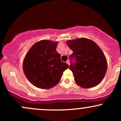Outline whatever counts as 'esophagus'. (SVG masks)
I'll use <instances>...</instances> for the list:
<instances>
[{"label":"esophagus","instance_id":"34e87169","mask_svg":"<svg viewBox=\"0 0 121 121\" xmlns=\"http://www.w3.org/2000/svg\"><path fill=\"white\" fill-rule=\"evenodd\" d=\"M66 63L68 64L69 65V64H70V61H69V60H67L66 61Z\"/></svg>","mask_w":121,"mask_h":121}]
</instances>
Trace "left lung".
<instances>
[{"label":"left lung","mask_w":121,"mask_h":121,"mask_svg":"<svg viewBox=\"0 0 121 121\" xmlns=\"http://www.w3.org/2000/svg\"><path fill=\"white\" fill-rule=\"evenodd\" d=\"M68 46L73 51L70 55L69 69L74 81L83 88L98 85L103 80L107 70L105 55L96 43L86 38L69 40ZM74 59L76 62H73Z\"/></svg>","instance_id":"left-lung-1"}]
</instances>
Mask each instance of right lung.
I'll list each match as a JSON object with an SVG mask.
<instances>
[{
    "instance_id": "1",
    "label": "right lung",
    "mask_w": 121,
    "mask_h": 121,
    "mask_svg": "<svg viewBox=\"0 0 121 121\" xmlns=\"http://www.w3.org/2000/svg\"><path fill=\"white\" fill-rule=\"evenodd\" d=\"M57 42L48 40L38 41L30 48L23 60V70L29 81L36 87L55 86L69 65L61 61L56 51Z\"/></svg>"
}]
</instances>
